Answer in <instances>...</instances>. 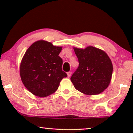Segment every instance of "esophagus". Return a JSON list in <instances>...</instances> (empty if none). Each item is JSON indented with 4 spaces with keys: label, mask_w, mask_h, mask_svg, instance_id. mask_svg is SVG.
Masks as SVG:
<instances>
[{
    "label": "esophagus",
    "mask_w": 133,
    "mask_h": 133,
    "mask_svg": "<svg viewBox=\"0 0 133 133\" xmlns=\"http://www.w3.org/2000/svg\"><path fill=\"white\" fill-rule=\"evenodd\" d=\"M71 72H70V71H69V72H67V77H70L71 76Z\"/></svg>",
    "instance_id": "1"
}]
</instances>
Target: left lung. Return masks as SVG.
Instances as JSON below:
<instances>
[{
	"mask_svg": "<svg viewBox=\"0 0 133 133\" xmlns=\"http://www.w3.org/2000/svg\"><path fill=\"white\" fill-rule=\"evenodd\" d=\"M73 49L79 63L70 78L74 86L87 95L101 93L111 81L113 67L110 58L105 51L93 46Z\"/></svg>",
	"mask_w": 133,
	"mask_h": 133,
	"instance_id": "1",
	"label": "left lung"
}]
</instances>
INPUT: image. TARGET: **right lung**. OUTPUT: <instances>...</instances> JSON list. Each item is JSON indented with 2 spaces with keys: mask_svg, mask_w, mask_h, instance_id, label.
Here are the masks:
<instances>
[{
  "mask_svg": "<svg viewBox=\"0 0 133 133\" xmlns=\"http://www.w3.org/2000/svg\"><path fill=\"white\" fill-rule=\"evenodd\" d=\"M62 47L39 40L31 45L22 58L20 75L24 86L34 95L45 97L58 89L67 75L62 70L63 60L58 55Z\"/></svg>",
  "mask_w": 133,
  "mask_h": 133,
  "instance_id": "right-lung-1",
  "label": "right lung"
}]
</instances>
